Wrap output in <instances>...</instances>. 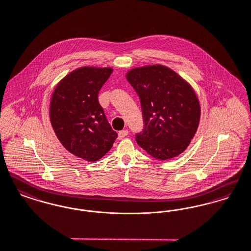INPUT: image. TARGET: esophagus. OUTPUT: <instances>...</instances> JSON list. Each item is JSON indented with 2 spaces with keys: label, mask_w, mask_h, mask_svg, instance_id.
I'll return each mask as SVG.
<instances>
[{
  "label": "esophagus",
  "mask_w": 251,
  "mask_h": 251,
  "mask_svg": "<svg viewBox=\"0 0 251 251\" xmlns=\"http://www.w3.org/2000/svg\"><path fill=\"white\" fill-rule=\"evenodd\" d=\"M127 134H128V131L126 130V129H125V130H121L118 133V139H123V138H125L126 136H127Z\"/></svg>",
  "instance_id": "1"
}]
</instances>
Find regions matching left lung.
<instances>
[{
    "label": "left lung",
    "mask_w": 251,
    "mask_h": 251,
    "mask_svg": "<svg viewBox=\"0 0 251 251\" xmlns=\"http://www.w3.org/2000/svg\"><path fill=\"white\" fill-rule=\"evenodd\" d=\"M126 79L140 97L144 129L136 142L152 157L175 158L198 130L200 105L192 86L163 65L134 68Z\"/></svg>",
    "instance_id": "8db88e82"
}]
</instances>
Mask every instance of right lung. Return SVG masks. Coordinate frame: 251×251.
Listing matches in <instances>:
<instances>
[{
	"label": "right lung",
	"instance_id": "obj_1",
	"mask_svg": "<svg viewBox=\"0 0 251 251\" xmlns=\"http://www.w3.org/2000/svg\"><path fill=\"white\" fill-rule=\"evenodd\" d=\"M111 68L81 67L61 80L53 91L50 120L67 150L87 161L105 156L117 138L98 101Z\"/></svg>",
	"mask_w": 251,
	"mask_h": 251
}]
</instances>
